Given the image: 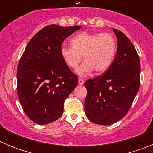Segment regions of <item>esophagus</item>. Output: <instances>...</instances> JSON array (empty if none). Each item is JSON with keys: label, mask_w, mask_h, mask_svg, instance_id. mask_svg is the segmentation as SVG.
<instances>
[{"label": "esophagus", "mask_w": 153, "mask_h": 153, "mask_svg": "<svg viewBox=\"0 0 153 153\" xmlns=\"http://www.w3.org/2000/svg\"><path fill=\"white\" fill-rule=\"evenodd\" d=\"M83 83H84V80H83V79H81V78H79V79H78V84H79V86H81V85H83Z\"/></svg>", "instance_id": "1"}]
</instances>
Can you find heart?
<instances>
[{
	"mask_svg": "<svg viewBox=\"0 0 153 153\" xmlns=\"http://www.w3.org/2000/svg\"><path fill=\"white\" fill-rule=\"evenodd\" d=\"M71 47L60 48V55L70 68H76L83 59L84 62L76 70V74L85 76L95 70L98 74L109 69L117 52V40L109 33L83 32L70 40Z\"/></svg>",
	"mask_w": 153,
	"mask_h": 153,
	"instance_id": "heart-1",
	"label": "heart"
}]
</instances>
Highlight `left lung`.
<instances>
[{
  "label": "left lung",
  "mask_w": 153,
  "mask_h": 153,
  "mask_svg": "<svg viewBox=\"0 0 153 153\" xmlns=\"http://www.w3.org/2000/svg\"><path fill=\"white\" fill-rule=\"evenodd\" d=\"M117 37L114 60L102 75L86 80L84 102L87 118L99 125H111L127 114L140 84V61L135 47L123 32Z\"/></svg>",
  "instance_id": "left-lung-1"
}]
</instances>
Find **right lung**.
I'll use <instances>...</instances> for the list:
<instances>
[{
    "mask_svg": "<svg viewBox=\"0 0 153 153\" xmlns=\"http://www.w3.org/2000/svg\"><path fill=\"white\" fill-rule=\"evenodd\" d=\"M81 28L51 24L30 39L17 67V95L33 122L51 123L63 114V104L77 86V76L60 55L65 39Z\"/></svg>",
    "mask_w": 153,
    "mask_h": 153,
    "instance_id": "1",
    "label": "right lung"
}]
</instances>
